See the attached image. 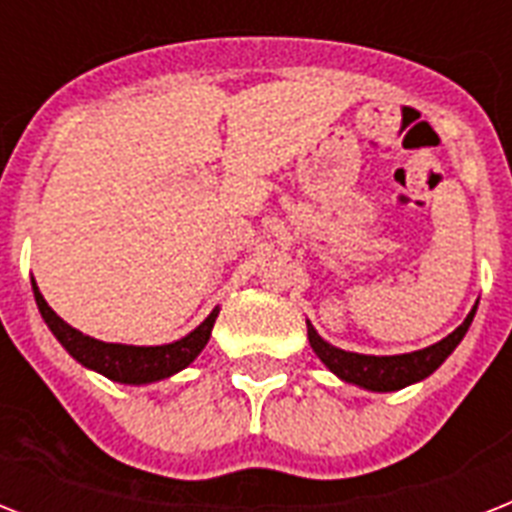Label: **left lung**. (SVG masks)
I'll list each match as a JSON object with an SVG mask.
<instances>
[{"mask_svg": "<svg viewBox=\"0 0 512 512\" xmlns=\"http://www.w3.org/2000/svg\"><path fill=\"white\" fill-rule=\"evenodd\" d=\"M473 316H476V308L468 313V319L462 321L452 335L444 337L436 345H430V348L404 353V356H361V353H348V350H340L335 345H329L327 340H321L311 324H308V340H311V348L316 350V356L337 377H342L345 382H353V385H361L366 390H382L385 393V390H398L417 380H425L428 374L436 372L438 366L446 361V356L460 345Z\"/></svg>", "mask_w": 512, "mask_h": 512, "instance_id": "left-lung-1", "label": "left lung"}]
</instances>
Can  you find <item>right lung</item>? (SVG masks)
<instances>
[{"label":"right lung","instance_id":"add662e5","mask_svg":"<svg viewBox=\"0 0 512 512\" xmlns=\"http://www.w3.org/2000/svg\"><path fill=\"white\" fill-rule=\"evenodd\" d=\"M34 297L42 319L52 329V335L58 337L60 345L71 353V356L84 364L87 369L106 374L108 380L127 382V385H143V382L164 380L170 374L180 372L191 364L193 358L199 356L201 348L207 345L212 327H215L217 308L209 313L207 319L201 321L199 327L193 329L191 335L183 340L170 342V345H154V348H143V345H116V342H100L95 337L82 335L79 329L68 327L66 321L60 319L58 313L52 311L47 300L42 297L39 287L34 284Z\"/></svg>","mask_w":512,"mask_h":512}]
</instances>
